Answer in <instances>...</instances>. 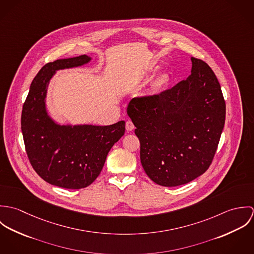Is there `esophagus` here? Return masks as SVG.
Returning a JSON list of instances; mask_svg holds the SVG:
<instances>
[{"label": "esophagus", "mask_w": 254, "mask_h": 254, "mask_svg": "<svg viewBox=\"0 0 254 254\" xmlns=\"http://www.w3.org/2000/svg\"><path fill=\"white\" fill-rule=\"evenodd\" d=\"M134 128H135V126H134L133 122H132L131 120H128V121L126 122V130H127L128 132H130V131L134 130Z\"/></svg>", "instance_id": "34e87169"}]
</instances>
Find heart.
I'll use <instances>...</instances> for the list:
<instances>
[{
    "mask_svg": "<svg viewBox=\"0 0 254 254\" xmlns=\"http://www.w3.org/2000/svg\"><path fill=\"white\" fill-rule=\"evenodd\" d=\"M166 84H167V77H166L165 75H161V76H159V77L155 80V82H154V88L157 89V90H159V89L163 88Z\"/></svg>",
    "mask_w": 254,
    "mask_h": 254,
    "instance_id": "obj_1",
    "label": "heart"
}]
</instances>
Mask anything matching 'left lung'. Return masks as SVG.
<instances>
[{"mask_svg":"<svg viewBox=\"0 0 254 254\" xmlns=\"http://www.w3.org/2000/svg\"><path fill=\"white\" fill-rule=\"evenodd\" d=\"M190 75L159 95L134 98L127 114L141 144V163L163 187L187 184L210 166L225 124L226 104L209 65L190 58Z\"/></svg>","mask_w":254,"mask_h":254,"instance_id":"obj_1","label":"left lung"}]
</instances>
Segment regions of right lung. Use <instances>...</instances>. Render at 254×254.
Returning a JSON list of instances; mask_svg holds the SVG:
<instances>
[{"label":"right lung","instance_id":"right-lung-1","mask_svg":"<svg viewBox=\"0 0 254 254\" xmlns=\"http://www.w3.org/2000/svg\"><path fill=\"white\" fill-rule=\"evenodd\" d=\"M86 55L45 64L31 83L22 108L21 131L29 161L51 185L78 190L100 175L108 153L125 133V121L108 126L61 125L48 114L47 90L60 69L90 63Z\"/></svg>","mask_w":254,"mask_h":254}]
</instances>
